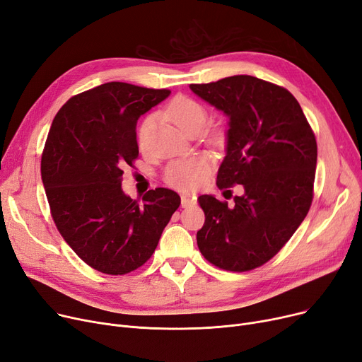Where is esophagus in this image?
<instances>
[{
	"label": "esophagus",
	"mask_w": 362,
	"mask_h": 362,
	"mask_svg": "<svg viewBox=\"0 0 362 362\" xmlns=\"http://www.w3.org/2000/svg\"><path fill=\"white\" fill-rule=\"evenodd\" d=\"M194 203L196 202L193 199H190V197H185V196L181 197V206H182V208H188V206H192Z\"/></svg>",
	"instance_id": "34e87169"
}]
</instances>
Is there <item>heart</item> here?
Segmentation results:
<instances>
[{"instance_id":"1","label":"heart","mask_w":362,"mask_h":362,"mask_svg":"<svg viewBox=\"0 0 362 362\" xmlns=\"http://www.w3.org/2000/svg\"><path fill=\"white\" fill-rule=\"evenodd\" d=\"M168 115L185 132L199 124H206L208 120V113L204 107L196 100L188 97H177L172 100L168 106ZM151 124V117H147L140 127L139 141L141 146H144L148 139ZM211 172L212 160L209 158L193 156L172 162L165 170V181L180 192L190 193L208 181Z\"/></svg>"}]
</instances>
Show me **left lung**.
Wrapping results in <instances>:
<instances>
[{
	"label": "left lung",
	"mask_w": 362,
	"mask_h": 362,
	"mask_svg": "<svg viewBox=\"0 0 362 362\" xmlns=\"http://www.w3.org/2000/svg\"><path fill=\"white\" fill-rule=\"evenodd\" d=\"M190 90L230 119L216 185L245 188L234 206L199 197L206 219L197 246L218 268L250 271L280 252L311 208L315 135L298 100L259 78L234 75Z\"/></svg>",
	"instance_id": "1"
}]
</instances>
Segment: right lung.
I'll list each match as a JSON object with an SVG mask.
<instances>
[{
	"instance_id": "obj_1",
	"label": "right lung",
	"mask_w": 362,
	"mask_h": 362,
	"mask_svg": "<svg viewBox=\"0 0 362 362\" xmlns=\"http://www.w3.org/2000/svg\"><path fill=\"white\" fill-rule=\"evenodd\" d=\"M169 90L107 82L81 93L56 115L41 159V177L56 227L91 268L122 275L144 265L181 203L156 188L143 203L122 190L124 168L139 158L136 120Z\"/></svg>"
}]
</instances>
